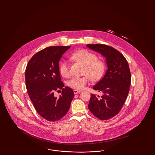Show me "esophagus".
I'll use <instances>...</instances> for the list:
<instances>
[{
  "instance_id": "34e87169",
  "label": "esophagus",
  "mask_w": 155,
  "mask_h": 155,
  "mask_svg": "<svg viewBox=\"0 0 155 155\" xmlns=\"http://www.w3.org/2000/svg\"><path fill=\"white\" fill-rule=\"evenodd\" d=\"M81 91H79V90H74V94H78V93H80V92H81Z\"/></svg>"
}]
</instances>
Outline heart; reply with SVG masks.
Segmentation results:
<instances>
[{"instance_id":"b5f03b06","label":"heart","mask_w":155,"mask_h":155,"mask_svg":"<svg viewBox=\"0 0 155 155\" xmlns=\"http://www.w3.org/2000/svg\"><path fill=\"white\" fill-rule=\"evenodd\" d=\"M71 58L84 66V74H87L94 81L100 79L102 77L104 64L101 60H97L96 54L87 50H80L72 54ZM59 71L61 75L67 77L70 74V68L68 63L63 61L60 63ZM89 81L87 75L82 77H73L68 81V85L72 88L81 90L84 88Z\"/></svg>"}]
</instances>
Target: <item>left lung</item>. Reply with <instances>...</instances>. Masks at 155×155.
<instances>
[{
    "label": "left lung",
    "mask_w": 155,
    "mask_h": 155,
    "mask_svg": "<svg viewBox=\"0 0 155 155\" xmlns=\"http://www.w3.org/2000/svg\"><path fill=\"white\" fill-rule=\"evenodd\" d=\"M87 46L105 58L107 68L103 78L93 87L102 95L101 97L91 95L89 109L97 118L108 120L118 114L128 96L131 84L129 66L124 56L111 46L102 44Z\"/></svg>",
    "instance_id": "left-lung-1"
}]
</instances>
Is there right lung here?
I'll list each match as a JSON object with an SVG mask.
<instances>
[{
	"label": "right lung",
	"instance_id": "add662e5",
	"mask_svg": "<svg viewBox=\"0 0 155 155\" xmlns=\"http://www.w3.org/2000/svg\"><path fill=\"white\" fill-rule=\"evenodd\" d=\"M70 46H50L38 52L30 59L25 70L28 94L35 110L49 121L63 117L74 97L73 91L64 88L59 71V61ZM62 89L59 98L54 92Z\"/></svg>",
	"mask_w": 155,
	"mask_h": 155
}]
</instances>
